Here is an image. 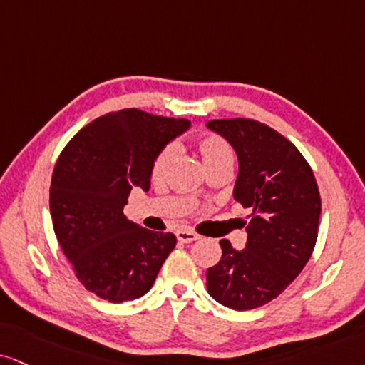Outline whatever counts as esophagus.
I'll list each match as a JSON object with an SVG mask.
<instances>
[{"instance_id": "1", "label": "esophagus", "mask_w": 365, "mask_h": 365, "mask_svg": "<svg viewBox=\"0 0 365 365\" xmlns=\"http://www.w3.org/2000/svg\"><path fill=\"white\" fill-rule=\"evenodd\" d=\"M175 237H178V240L181 242V244H191V242L197 240V233L191 232V230H178L175 232Z\"/></svg>"}]
</instances>
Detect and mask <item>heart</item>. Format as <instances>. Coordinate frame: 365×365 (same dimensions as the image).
Masks as SVG:
<instances>
[{"mask_svg":"<svg viewBox=\"0 0 365 365\" xmlns=\"http://www.w3.org/2000/svg\"><path fill=\"white\" fill-rule=\"evenodd\" d=\"M196 148L200 152L201 160H203L206 169H213L222 164H233V152L228 142L217 133H206L196 140ZM175 155L174 145H165L157 154L152 164V179L155 182H160L165 178L168 170L173 164Z\"/></svg>","mask_w":365,"mask_h":365,"instance_id":"heart-1","label":"heart"}]
</instances>
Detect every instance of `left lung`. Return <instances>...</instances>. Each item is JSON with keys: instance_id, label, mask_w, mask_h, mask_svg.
I'll list each match as a JSON object with an SVG mask.
<instances>
[{"instance_id": "1", "label": "left lung", "mask_w": 365, "mask_h": 365, "mask_svg": "<svg viewBox=\"0 0 365 365\" xmlns=\"http://www.w3.org/2000/svg\"><path fill=\"white\" fill-rule=\"evenodd\" d=\"M238 155L233 197L250 208L247 245L220 240L222 259L206 271V289L223 307L245 312L277 298L312 257L322 197L301 152L276 130L252 118L211 120Z\"/></svg>"}]
</instances>
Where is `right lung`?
Instances as JSON below:
<instances>
[{"instance_id": "obj_1", "label": "right lung", "mask_w": 365, "mask_h": 365, "mask_svg": "<svg viewBox=\"0 0 365 365\" xmlns=\"http://www.w3.org/2000/svg\"><path fill=\"white\" fill-rule=\"evenodd\" d=\"M190 125L137 108L111 111L81 128L58 155L53 232L81 284L101 299L140 298L175 247L174 233L128 222L123 208L133 186L148 191L157 154Z\"/></svg>"}]
</instances>
